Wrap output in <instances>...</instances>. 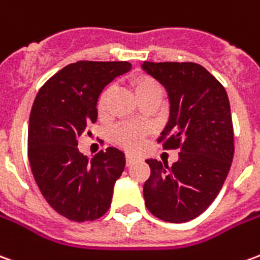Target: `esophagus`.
Here are the masks:
<instances>
[{"instance_id": "obj_1", "label": "esophagus", "mask_w": 260, "mask_h": 260, "mask_svg": "<svg viewBox=\"0 0 260 260\" xmlns=\"http://www.w3.org/2000/svg\"><path fill=\"white\" fill-rule=\"evenodd\" d=\"M125 160H126V166H131V164L135 163L136 157H135V156H132V154H126Z\"/></svg>"}]
</instances>
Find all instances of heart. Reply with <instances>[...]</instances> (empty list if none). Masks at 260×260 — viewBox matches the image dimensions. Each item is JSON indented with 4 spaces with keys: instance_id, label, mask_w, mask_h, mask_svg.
<instances>
[{
    "instance_id": "b5f03b06",
    "label": "heart",
    "mask_w": 260,
    "mask_h": 260,
    "mask_svg": "<svg viewBox=\"0 0 260 260\" xmlns=\"http://www.w3.org/2000/svg\"><path fill=\"white\" fill-rule=\"evenodd\" d=\"M131 86L135 91L139 102L152 99V97H161V86L158 82L149 75H135L131 78ZM113 96V86H106L97 100V110L100 115H104L108 110V103ZM145 136V129L141 126L131 124H121L115 126L113 131L114 142L122 149L126 150H136L141 146Z\"/></svg>"
}]
</instances>
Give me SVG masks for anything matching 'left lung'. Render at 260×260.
Returning a JSON list of instances; mask_svg holds the SVG:
<instances>
[{"mask_svg": "<svg viewBox=\"0 0 260 260\" xmlns=\"http://www.w3.org/2000/svg\"><path fill=\"white\" fill-rule=\"evenodd\" d=\"M167 89L169 124L158 138L166 150L178 149L170 167L149 158L145 205L169 223H185L206 210L227 178L234 157V128L227 91L195 62H143Z\"/></svg>", "mask_w": 260, "mask_h": 260, "instance_id": "left-lung-1", "label": "left lung"}]
</instances>
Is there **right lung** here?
I'll use <instances>...</instances> for the list:
<instances>
[{
    "label": "right lung",
    "mask_w": 260,
    "mask_h": 260,
    "mask_svg": "<svg viewBox=\"0 0 260 260\" xmlns=\"http://www.w3.org/2000/svg\"><path fill=\"white\" fill-rule=\"evenodd\" d=\"M126 61H78L40 87L29 118L27 157L39 189L54 210L83 223L111 206L113 188L125 167L124 153L107 147L89 158L78 139L91 135L104 86L129 71Z\"/></svg>",
    "instance_id": "1"
}]
</instances>
